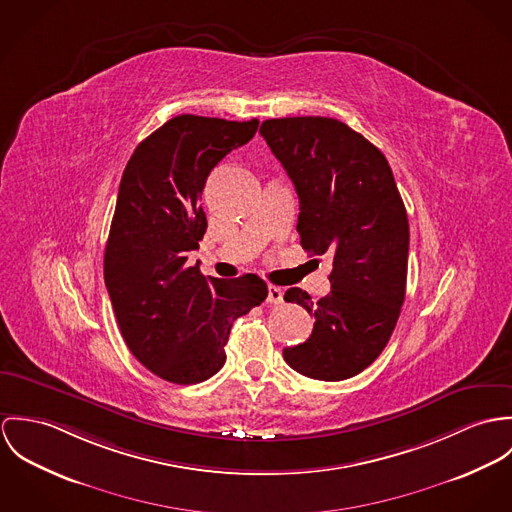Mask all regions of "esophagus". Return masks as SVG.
I'll return each mask as SVG.
<instances>
[{"label":"esophagus","instance_id":"34e87169","mask_svg":"<svg viewBox=\"0 0 512 512\" xmlns=\"http://www.w3.org/2000/svg\"><path fill=\"white\" fill-rule=\"evenodd\" d=\"M267 302H269V304H281V302H283V288H279V286H269Z\"/></svg>","mask_w":512,"mask_h":512}]
</instances>
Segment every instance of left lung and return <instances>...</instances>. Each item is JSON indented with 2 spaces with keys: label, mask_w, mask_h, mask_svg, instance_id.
Segmentation results:
<instances>
[{
  "label": "left lung",
  "mask_w": 512,
  "mask_h": 512,
  "mask_svg": "<svg viewBox=\"0 0 512 512\" xmlns=\"http://www.w3.org/2000/svg\"><path fill=\"white\" fill-rule=\"evenodd\" d=\"M259 133L296 188L302 249L334 261L318 302L296 286L284 292L316 318L284 361L310 379H349L381 355L406 294L410 235L395 176L373 143L332 117L267 119Z\"/></svg>",
  "instance_id": "obj_1"
}]
</instances>
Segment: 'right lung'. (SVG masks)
<instances>
[{"instance_id":"add662e5","label":"right lung","mask_w":512,"mask_h":512,"mask_svg":"<svg viewBox=\"0 0 512 512\" xmlns=\"http://www.w3.org/2000/svg\"><path fill=\"white\" fill-rule=\"evenodd\" d=\"M257 127V119L176 115L137 145L121 176L104 279L129 351L169 383L216 375L233 322L267 298L257 275L206 279L186 265L208 228L200 206L208 174Z\"/></svg>"}]
</instances>
